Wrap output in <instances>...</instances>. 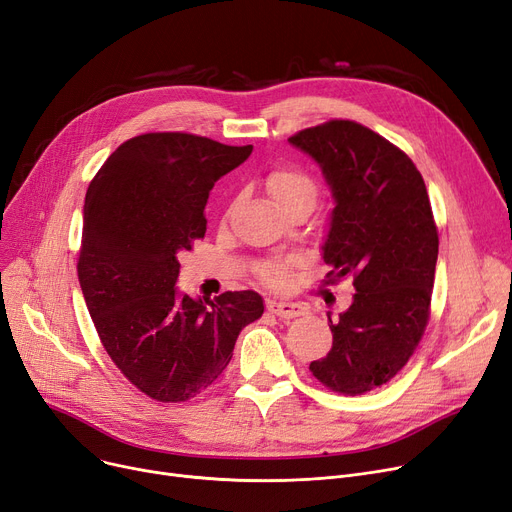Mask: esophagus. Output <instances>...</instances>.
<instances>
[{"label":"esophagus","mask_w":512,"mask_h":512,"mask_svg":"<svg viewBox=\"0 0 512 512\" xmlns=\"http://www.w3.org/2000/svg\"><path fill=\"white\" fill-rule=\"evenodd\" d=\"M268 309L278 318H297V316H303L307 311V307L303 303H295V301H270Z\"/></svg>","instance_id":"34e87169"}]
</instances>
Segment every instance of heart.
I'll list each match as a JSON object with an SVG mask.
<instances>
[{
	"mask_svg": "<svg viewBox=\"0 0 512 512\" xmlns=\"http://www.w3.org/2000/svg\"><path fill=\"white\" fill-rule=\"evenodd\" d=\"M268 190L278 207L297 201V198H311L314 201L318 186L316 180L307 171L299 167H278L268 175ZM288 261H274L263 268V278H268L272 284L284 282Z\"/></svg>",
	"mask_w": 512,
	"mask_h": 512,
	"instance_id": "heart-1",
	"label": "heart"
}]
</instances>
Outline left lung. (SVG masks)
I'll list each match as a JSON object with an SVG mask.
<instances>
[{"mask_svg": "<svg viewBox=\"0 0 512 512\" xmlns=\"http://www.w3.org/2000/svg\"><path fill=\"white\" fill-rule=\"evenodd\" d=\"M335 198L322 244L326 284L353 278L347 311L332 320V347L311 362L316 379L360 395L406 366L427 328L439 238L429 194L406 152L355 121H328L293 138Z\"/></svg>", "mask_w": 512, "mask_h": 512, "instance_id": "8db88e82", "label": "left lung"}]
</instances>
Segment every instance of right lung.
Instances as JSON below:
<instances>
[{"mask_svg": "<svg viewBox=\"0 0 512 512\" xmlns=\"http://www.w3.org/2000/svg\"><path fill=\"white\" fill-rule=\"evenodd\" d=\"M251 152L192 133H144L110 154L87 188L77 263L85 305L110 360L157 402L207 389L240 330L263 314L255 291L209 301L175 286L177 255L207 232L211 188Z\"/></svg>", "mask_w": 512, "mask_h": 512, "instance_id": "obj_1", "label": "right lung"}]
</instances>
